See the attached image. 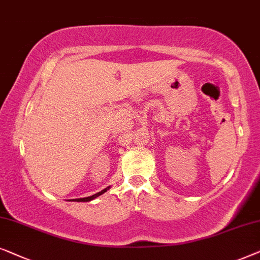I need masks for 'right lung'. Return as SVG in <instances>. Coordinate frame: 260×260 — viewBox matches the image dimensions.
I'll return each instance as SVG.
<instances>
[{
    "label": "right lung",
    "mask_w": 260,
    "mask_h": 260,
    "mask_svg": "<svg viewBox=\"0 0 260 260\" xmlns=\"http://www.w3.org/2000/svg\"><path fill=\"white\" fill-rule=\"evenodd\" d=\"M107 189H109V186L108 187H106L105 189H102L101 192H98L96 194H93V196H90V197H86V198H80V199H73V200H75V202H90V200H93V199H95L96 198V197H99V196H101V194H104L105 192H107Z\"/></svg>",
    "instance_id": "1"
}]
</instances>
